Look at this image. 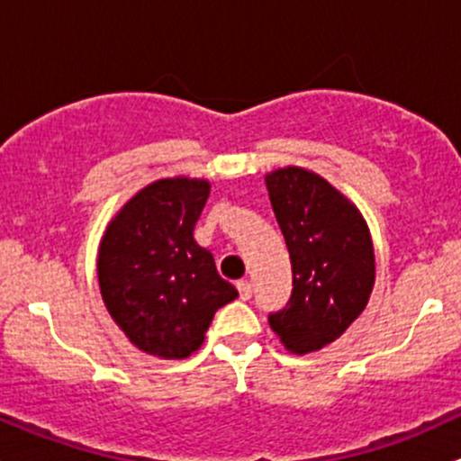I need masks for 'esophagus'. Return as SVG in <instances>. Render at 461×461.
<instances>
[{"mask_svg":"<svg viewBox=\"0 0 461 461\" xmlns=\"http://www.w3.org/2000/svg\"><path fill=\"white\" fill-rule=\"evenodd\" d=\"M236 287H239L240 298H243V300H249V298H251V285H249V280H239V283H236Z\"/></svg>","mask_w":461,"mask_h":461,"instance_id":"34e87169","label":"esophagus"}]
</instances>
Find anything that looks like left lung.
Instances as JSON below:
<instances>
[{
  "label": "left lung",
  "mask_w": 461,
  "mask_h": 461,
  "mask_svg": "<svg viewBox=\"0 0 461 461\" xmlns=\"http://www.w3.org/2000/svg\"><path fill=\"white\" fill-rule=\"evenodd\" d=\"M265 183L294 274L292 298L269 313V327L303 356L338 340L365 312L375 283L371 234L345 194L309 169H274Z\"/></svg>",
  "instance_id": "8db88e82"
}]
</instances>
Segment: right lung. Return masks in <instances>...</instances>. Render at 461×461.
I'll use <instances>...</instances> for the list:
<instances>
[{"instance_id":"right-lung-1","label":"right lung","mask_w":461,"mask_h":461,"mask_svg":"<svg viewBox=\"0 0 461 461\" xmlns=\"http://www.w3.org/2000/svg\"><path fill=\"white\" fill-rule=\"evenodd\" d=\"M207 196L203 178L154 181L121 207L101 239V298L128 340L149 356H192L218 309L239 298L218 276L214 256L194 240Z\"/></svg>"}]
</instances>
